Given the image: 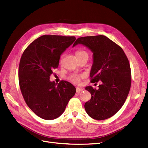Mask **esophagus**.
<instances>
[{
    "mask_svg": "<svg viewBox=\"0 0 148 148\" xmlns=\"http://www.w3.org/2000/svg\"><path fill=\"white\" fill-rule=\"evenodd\" d=\"M83 90V89L82 88H79V87H77L76 88V92L77 93H79V92H82Z\"/></svg>",
    "mask_w": 148,
    "mask_h": 148,
    "instance_id": "esophagus-1",
    "label": "esophagus"
}]
</instances>
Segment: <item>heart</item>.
Returning a JSON list of instances; mask_svg holds the SVG:
<instances>
[{
  "mask_svg": "<svg viewBox=\"0 0 148 148\" xmlns=\"http://www.w3.org/2000/svg\"><path fill=\"white\" fill-rule=\"evenodd\" d=\"M89 56L88 55V53L87 51H84V50H78L77 52H76V56L77 58H80V57H82V56ZM82 78V75H79V74H73L71 75V76H70L69 77V80L74 83H78L81 79Z\"/></svg>",
  "mask_w": 148,
  "mask_h": 148,
  "instance_id": "b5f03b06",
  "label": "heart"
}]
</instances>
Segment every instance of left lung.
<instances>
[{"mask_svg": "<svg viewBox=\"0 0 148 148\" xmlns=\"http://www.w3.org/2000/svg\"><path fill=\"white\" fill-rule=\"evenodd\" d=\"M80 44L93 53L90 77L92 83L101 82L98 89L86 87L91 98L84 108L92 118L100 121L109 118L123 105L131 83L128 59L122 49L104 35L79 38L73 47Z\"/></svg>", "mask_w": 148, "mask_h": 148, "instance_id": "left-lung-1", "label": "left lung"}]
</instances>
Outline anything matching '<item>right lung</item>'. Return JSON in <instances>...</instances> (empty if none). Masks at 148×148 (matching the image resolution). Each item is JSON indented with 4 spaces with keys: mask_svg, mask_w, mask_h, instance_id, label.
I'll return each mask as SVG.
<instances>
[{
    "mask_svg": "<svg viewBox=\"0 0 148 148\" xmlns=\"http://www.w3.org/2000/svg\"><path fill=\"white\" fill-rule=\"evenodd\" d=\"M76 40L75 36L45 35L36 39L23 52L18 68V80L26 104L45 120L64 113L75 88L66 81H50L58 67L60 55Z\"/></svg>",
    "mask_w": 148,
    "mask_h": 148,
    "instance_id": "1",
    "label": "right lung"
}]
</instances>
